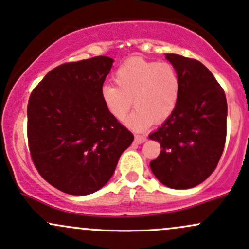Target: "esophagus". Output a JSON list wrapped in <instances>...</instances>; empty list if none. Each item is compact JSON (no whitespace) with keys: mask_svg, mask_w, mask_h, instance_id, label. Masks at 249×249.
<instances>
[{"mask_svg":"<svg viewBox=\"0 0 249 249\" xmlns=\"http://www.w3.org/2000/svg\"><path fill=\"white\" fill-rule=\"evenodd\" d=\"M145 141H146L145 136H140V135L135 136V143H136V144H141V143L145 142Z\"/></svg>","mask_w":249,"mask_h":249,"instance_id":"obj_1","label":"esophagus"}]
</instances>
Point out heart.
<instances>
[{
  "mask_svg": "<svg viewBox=\"0 0 249 249\" xmlns=\"http://www.w3.org/2000/svg\"><path fill=\"white\" fill-rule=\"evenodd\" d=\"M113 80L116 86L105 85L101 88L105 108L114 119L123 122L133 99L136 109L127 125L135 131L145 130L154 122H164L177 107L180 78L171 63L129 59L118 68Z\"/></svg>",
  "mask_w": 249,
  "mask_h": 249,
  "instance_id": "obj_1",
  "label": "heart"
}]
</instances>
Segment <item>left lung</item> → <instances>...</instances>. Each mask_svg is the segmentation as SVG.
I'll list each match as a JSON object with an SVG mask.
<instances>
[{
  "instance_id": "left-lung-1",
  "label": "left lung",
  "mask_w": 249,
  "mask_h": 249,
  "mask_svg": "<svg viewBox=\"0 0 249 249\" xmlns=\"http://www.w3.org/2000/svg\"><path fill=\"white\" fill-rule=\"evenodd\" d=\"M180 78L177 107L149 135L161 144L150 162L154 175L166 186L186 190L201 184L216 169L227 137V99L210 70L199 61L166 54Z\"/></svg>"
}]
</instances>
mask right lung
Here are the masks:
<instances>
[{"instance_id":"right-lung-1","label":"right lung","mask_w":249,"mask_h":249,"mask_svg":"<svg viewBox=\"0 0 249 249\" xmlns=\"http://www.w3.org/2000/svg\"><path fill=\"white\" fill-rule=\"evenodd\" d=\"M112 63L106 56L64 63L31 93L27 138L33 164L44 180L68 195L100 190L133 141L101 100Z\"/></svg>"}]
</instances>
